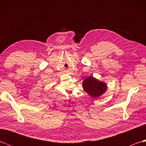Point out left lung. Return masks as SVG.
Masks as SVG:
<instances>
[{
	"mask_svg": "<svg viewBox=\"0 0 146 146\" xmlns=\"http://www.w3.org/2000/svg\"><path fill=\"white\" fill-rule=\"evenodd\" d=\"M83 88L92 98H97L104 94L107 91V85L92 75L88 77L83 82Z\"/></svg>",
	"mask_w": 146,
	"mask_h": 146,
	"instance_id": "left-lung-1",
	"label": "left lung"
}]
</instances>
